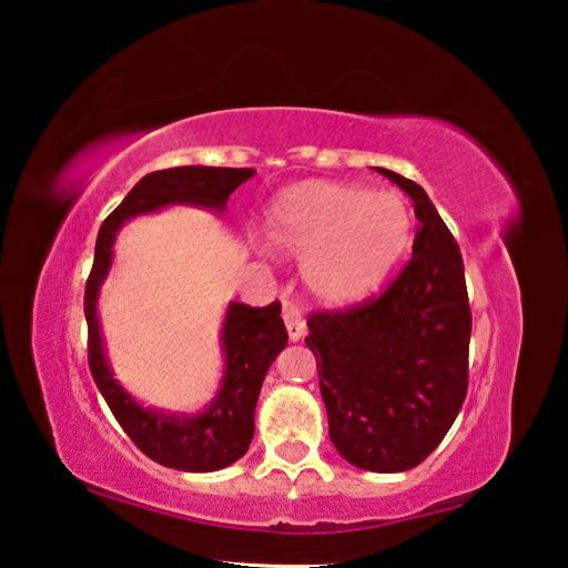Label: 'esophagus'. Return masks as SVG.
<instances>
[{"instance_id": "1", "label": "esophagus", "mask_w": 568, "mask_h": 568, "mask_svg": "<svg viewBox=\"0 0 568 568\" xmlns=\"http://www.w3.org/2000/svg\"><path fill=\"white\" fill-rule=\"evenodd\" d=\"M283 322H285V329H287V336H291V342H300L307 332V324H305V317L300 315V310H295L293 305L283 307Z\"/></svg>"}]
</instances>
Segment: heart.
I'll return each mask as SVG.
<instances>
[{
	"mask_svg": "<svg viewBox=\"0 0 568 568\" xmlns=\"http://www.w3.org/2000/svg\"><path fill=\"white\" fill-rule=\"evenodd\" d=\"M265 246L305 261L320 303L354 305L376 293L413 239V212L390 190L305 180L275 195L263 214Z\"/></svg>",
	"mask_w": 568,
	"mask_h": 568,
	"instance_id": "b5f03b06",
	"label": "heart"
}]
</instances>
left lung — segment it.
<instances>
[{
	"label": "left lung",
	"instance_id": "8db88e82",
	"mask_svg": "<svg viewBox=\"0 0 568 568\" xmlns=\"http://www.w3.org/2000/svg\"><path fill=\"white\" fill-rule=\"evenodd\" d=\"M376 171L415 202L413 261L376 303L315 312L305 344L336 452L373 474H397L437 449L464 405L470 310L462 251L427 192Z\"/></svg>",
	"mask_w": 568,
	"mask_h": 568
}]
</instances>
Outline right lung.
I'll return each instance as SVG.
<instances>
[{"mask_svg":"<svg viewBox=\"0 0 568 568\" xmlns=\"http://www.w3.org/2000/svg\"><path fill=\"white\" fill-rule=\"evenodd\" d=\"M256 175L253 168L183 165L155 171L131 187L122 204L100 226L94 265L84 287V317L90 329V371L102 397L119 425L139 449L161 466L207 474L239 462L253 439V413L265 373L287 344L281 320V303L248 307L229 303L222 322L224 373L212 403L195 415L171 409L143 407L114 378L106 358L98 300L106 273L112 268V248L119 229L141 214H151L173 204H190L222 214L232 192Z\"/></svg>","mask_w":568,"mask_h":568,"instance_id":"right-lung-1","label":"right lung"}]
</instances>
